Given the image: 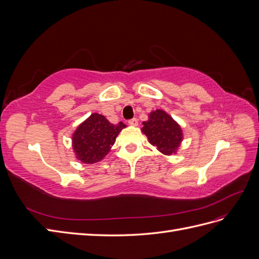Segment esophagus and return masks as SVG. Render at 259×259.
I'll list each match as a JSON object with an SVG mask.
<instances>
[{
  "label": "esophagus",
  "mask_w": 259,
  "mask_h": 259,
  "mask_svg": "<svg viewBox=\"0 0 259 259\" xmlns=\"http://www.w3.org/2000/svg\"><path fill=\"white\" fill-rule=\"evenodd\" d=\"M128 124L130 125H132V126H137V124H138V121H137V119H131L130 121H128Z\"/></svg>",
  "instance_id": "esophagus-1"
}]
</instances>
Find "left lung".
I'll return each instance as SVG.
<instances>
[{
    "label": "left lung",
    "instance_id": "8db88e82",
    "mask_svg": "<svg viewBox=\"0 0 259 259\" xmlns=\"http://www.w3.org/2000/svg\"><path fill=\"white\" fill-rule=\"evenodd\" d=\"M148 117L147 121L143 122L142 131L148 137L149 143L163 154H176L184 138L180 125L161 109L150 112Z\"/></svg>",
    "mask_w": 259,
    "mask_h": 259
}]
</instances>
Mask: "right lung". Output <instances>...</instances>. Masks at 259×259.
<instances>
[{"label": "right lung", "mask_w": 259, "mask_h": 259, "mask_svg": "<svg viewBox=\"0 0 259 259\" xmlns=\"http://www.w3.org/2000/svg\"><path fill=\"white\" fill-rule=\"evenodd\" d=\"M126 127L122 122L112 124L103 114L93 113L76 127L72 134V147L77 160L94 164L110 151L120 132Z\"/></svg>", "instance_id": "right-lung-1"}]
</instances>
